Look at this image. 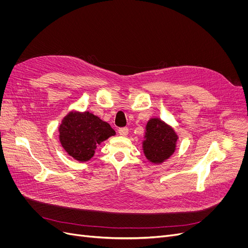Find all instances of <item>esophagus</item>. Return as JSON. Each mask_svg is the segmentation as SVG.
I'll return each instance as SVG.
<instances>
[{
  "instance_id": "34e87169",
  "label": "esophagus",
  "mask_w": 248,
  "mask_h": 248,
  "mask_svg": "<svg viewBox=\"0 0 248 248\" xmlns=\"http://www.w3.org/2000/svg\"><path fill=\"white\" fill-rule=\"evenodd\" d=\"M119 134H120V136H123V137L127 136V134H128V128H127L126 126L121 127V128L119 129Z\"/></svg>"
}]
</instances>
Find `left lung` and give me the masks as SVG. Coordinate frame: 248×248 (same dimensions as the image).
<instances>
[{"mask_svg":"<svg viewBox=\"0 0 248 248\" xmlns=\"http://www.w3.org/2000/svg\"><path fill=\"white\" fill-rule=\"evenodd\" d=\"M146 127L144 153L152 163L160 164L175 152L178 138L174 129L159 119H152Z\"/></svg>","mask_w":248,"mask_h":248,"instance_id":"left-lung-1","label":"left lung"}]
</instances>
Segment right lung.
<instances>
[{"label":"right lung","instance_id":"right-lung-1","mask_svg":"<svg viewBox=\"0 0 248 248\" xmlns=\"http://www.w3.org/2000/svg\"><path fill=\"white\" fill-rule=\"evenodd\" d=\"M114 135V129L108 123L88 111L69 112L59 126L62 147L79 162L90 160L96 146Z\"/></svg>","mask_w":248,"mask_h":248}]
</instances>
